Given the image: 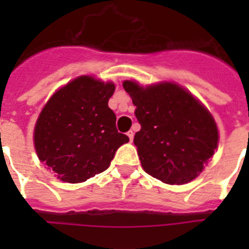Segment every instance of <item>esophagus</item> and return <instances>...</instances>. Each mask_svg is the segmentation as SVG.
<instances>
[{"mask_svg":"<svg viewBox=\"0 0 249 249\" xmlns=\"http://www.w3.org/2000/svg\"><path fill=\"white\" fill-rule=\"evenodd\" d=\"M126 136L129 137V141H130V142H132L133 138H134V133H133V130H129V132L126 133Z\"/></svg>","mask_w":249,"mask_h":249,"instance_id":"1","label":"esophagus"}]
</instances>
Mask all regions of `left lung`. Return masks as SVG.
Here are the masks:
<instances>
[{
    "mask_svg": "<svg viewBox=\"0 0 249 249\" xmlns=\"http://www.w3.org/2000/svg\"><path fill=\"white\" fill-rule=\"evenodd\" d=\"M123 86L132 97L141 124L134 144L144 172L169 185L196 178L218 144V129L211 112L174 83L143 88L126 80Z\"/></svg>",
    "mask_w": 249,
    "mask_h": 249,
    "instance_id": "8db88e82",
    "label": "left lung"
}]
</instances>
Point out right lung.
Returning a JSON list of instances; mask_svg holds the SVG:
<instances>
[{"mask_svg":"<svg viewBox=\"0 0 249 249\" xmlns=\"http://www.w3.org/2000/svg\"><path fill=\"white\" fill-rule=\"evenodd\" d=\"M115 84L80 76L53 94L33 133L38 159L60 181L79 183L105 172L128 136L108 107Z\"/></svg>","mask_w":249,"mask_h":249,"instance_id":"right-lung-1","label":"right lung"}]
</instances>
